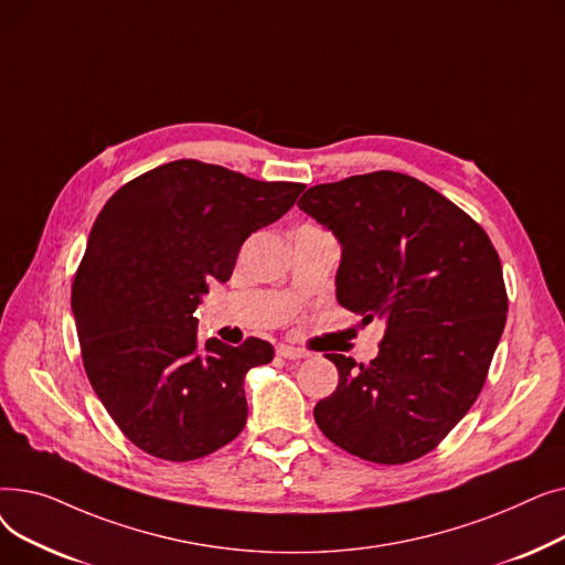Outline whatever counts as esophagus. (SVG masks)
I'll return each mask as SVG.
<instances>
[{
	"mask_svg": "<svg viewBox=\"0 0 565 565\" xmlns=\"http://www.w3.org/2000/svg\"><path fill=\"white\" fill-rule=\"evenodd\" d=\"M277 354L284 360H302L305 358V350L300 348H292V345H277Z\"/></svg>",
	"mask_w": 565,
	"mask_h": 565,
	"instance_id": "34e87169",
	"label": "esophagus"
}]
</instances>
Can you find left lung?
<instances>
[{
	"label": "left lung",
	"mask_w": 565,
	"mask_h": 565,
	"mask_svg": "<svg viewBox=\"0 0 565 565\" xmlns=\"http://www.w3.org/2000/svg\"><path fill=\"white\" fill-rule=\"evenodd\" d=\"M298 205L341 245L339 305L362 324H387L371 364L328 354L339 387L313 407L318 428L371 462L428 454L481 394L507 324V288L488 233L396 171L313 185Z\"/></svg>",
	"instance_id": "obj_1"
}]
</instances>
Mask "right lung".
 Masks as SVG:
<instances>
[{
    "instance_id": "add662e5",
    "label": "right lung",
    "mask_w": 565,
    "mask_h": 565,
    "mask_svg": "<svg viewBox=\"0 0 565 565\" xmlns=\"http://www.w3.org/2000/svg\"><path fill=\"white\" fill-rule=\"evenodd\" d=\"M302 190L175 160L105 203L75 275L73 313L88 382L141 451L196 460L245 428V375L275 350L260 339L201 343L194 311L207 284L228 281L247 237Z\"/></svg>"
}]
</instances>
